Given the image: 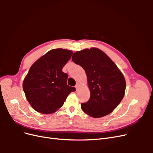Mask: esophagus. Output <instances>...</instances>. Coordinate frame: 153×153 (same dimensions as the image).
<instances>
[{"label":"esophagus","instance_id":"34e87169","mask_svg":"<svg viewBox=\"0 0 153 153\" xmlns=\"http://www.w3.org/2000/svg\"><path fill=\"white\" fill-rule=\"evenodd\" d=\"M79 87H80V85L78 84H76V85H75V88H76V89L77 90V89H78V88H79Z\"/></svg>","mask_w":153,"mask_h":153}]
</instances>
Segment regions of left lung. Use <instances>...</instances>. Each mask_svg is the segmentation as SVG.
Listing matches in <instances>:
<instances>
[{"instance_id": "8db88e82", "label": "left lung", "mask_w": 153, "mask_h": 153, "mask_svg": "<svg viewBox=\"0 0 153 153\" xmlns=\"http://www.w3.org/2000/svg\"><path fill=\"white\" fill-rule=\"evenodd\" d=\"M72 61L84 69L91 96L81 104L84 112L94 118L110 114L121 103L126 80L119 69L107 55L97 48L77 51Z\"/></svg>"}]
</instances>
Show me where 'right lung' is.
<instances>
[{"label": "right lung", "mask_w": 153, "mask_h": 153, "mask_svg": "<svg viewBox=\"0 0 153 153\" xmlns=\"http://www.w3.org/2000/svg\"><path fill=\"white\" fill-rule=\"evenodd\" d=\"M73 52L62 48L50 50L32 64L23 82L26 98L36 111L53 114L63 105L75 87L67 85L68 75L62 68Z\"/></svg>", "instance_id": "obj_1"}]
</instances>
